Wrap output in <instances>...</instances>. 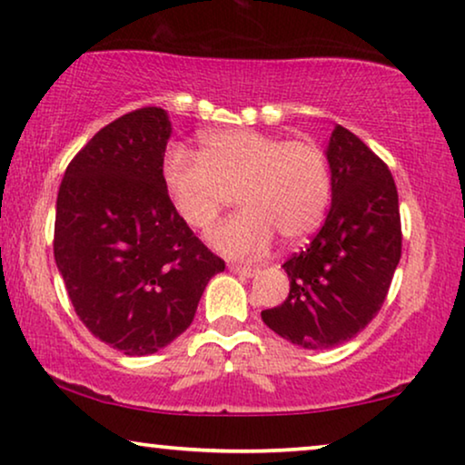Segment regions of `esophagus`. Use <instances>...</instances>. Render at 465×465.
<instances>
[{
	"label": "esophagus",
	"instance_id": "1",
	"mask_svg": "<svg viewBox=\"0 0 465 465\" xmlns=\"http://www.w3.org/2000/svg\"><path fill=\"white\" fill-rule=\"evenodd\" d=\"M228 269H231V272H234V275H241V277H253L258 272L256 266H245V264H228Z\"/></svg>",
	"mask_w": 465,
	"mask_h": 465
}]
</instances>
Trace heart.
Masks as SVG:
<instances>
[{
    "instance_id": "1",
    "label": "heart",
    "mask_w": 465,
    "mask_h": 465,
    "mask_svg": "<svg viewBox=\"0 0 465 465\" xmlns=\"http://www.w3.org/2000/svg\"><path fill=\"white\" fill-rule=\"evenodd\" d=\"M163 183L175 213L196 232L212 231L237 194L243 212L220 226L212 243L231 258H250L269 250L275 234L298 243L320 228L332 199V167L311 139L224 129L203 135L199 156L169 148Z\"/></svg>"
}]
</instances>
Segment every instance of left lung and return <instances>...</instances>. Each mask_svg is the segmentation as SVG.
<instances>
[{
  "label": "left lung",
  "mask_w": 465,
  "mask_h": 465,
  "mask_svg": "<svg viewBox=\"0 0 465 465\" xmlns=\"http://www.w3.org/2000/svg\"><path fill=\"white\" fill-rule=\"evenodd\" d=\"M332 207L302 252L283 262L290 294L262 322L304 349L341 345L383 307L402 253L398 190L387 164L345 126L328 145Z\"/></svg>",
  "instance_id": "1"
}]
</instances>
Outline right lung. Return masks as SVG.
Here are the masks:
<instances>
[{
  "label": "right lung",
  "instance_id": "add662e5",
  "mask_svg": "<svg viewBox=\"0 0 465 465\" xmlns=\"http://www.w3.org/2000/svg\"><path fill=\"white\" fill-rule=\"evenodd\" d=\"M169 135L161 107L124 114L72 158L56 196L53 245L69 301L88 332L124 355L177 339L226 266L171 205Z\"/></svg>",
  "mask_w": 465,
  "mask_h": 465
}]
</instances>
